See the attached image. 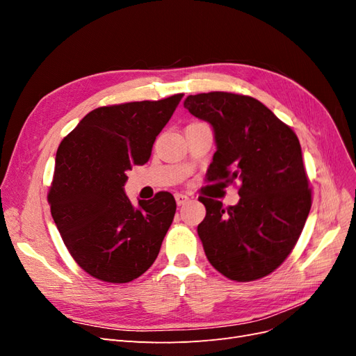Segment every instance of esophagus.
<instances>
[{"instance_id":"obj_1","label":"esophagus","mask_w":356,"mask_h":356,"mask_svg":"<svg viewBox=\"0 0 356 356\" xmlns=\"http://www.w3.org/2000/svg\"><path fill=\"white\" fill-rule=\"evenodd\" d=\"M175 200H177V204L178 207H181V204H184L190 200V197L187 195H181V193H177L175 195Z\"/></svg>"}]
</instances>
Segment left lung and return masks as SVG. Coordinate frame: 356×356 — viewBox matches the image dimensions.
Wrapping results in <instances>:
<instances>
[{
	"label": "left lung",
	"instance_id": "obj_1",
	"mask_svg": "<svg viewBox=\"0 0 356 356\" xmlns=\"http://www.w3.org/2000/svg\"><path fill=\"white\" fill-rule=\"evenodd\" d=\"M184 106L213 129L217 152L208 181H241L234 207L199 197L207 208L197 225L204 254L232 281L267 276L293 251L312 207L298 138L251 96L190 95Z\"/></svg>",
	"mask_w": 356,
	"mask_h": 356
}]
</instances>
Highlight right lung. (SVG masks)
Masks as SVG:
<instances>
[{"label":"right lung","mask_w":356,"mask_h":356,"mask_svg":"<svg viewBox=\"0 0 356 356\" xmlns=\"http://www.w3.org/2000/svg\"><path fill=\"white\" fill-rule=\"evenodd\" d=\"M182 96L99 106L58 148L51 217L75 263L99 281L131 282L159 255L177 211L174 196L160 191L135 208L123 187L126 172L148 161Z\"/></svg>","instance_id":"obj_1"}]
</instances>
